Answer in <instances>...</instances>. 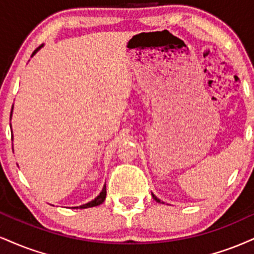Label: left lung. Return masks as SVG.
<instances>
[{"instance_id":"1","label":"left lung","mask_w":254,"mask_h":254,"mask_svg":"<svg viewBox=\"0 0 254 254\" xmlns=\"http://www.w3.org/2000/svg\"><path fill=\"white\" fill-rule=\"evenodd\" d=\"M151 195H152V197H154V200H155V201H157V202H161V200H160V198H157L156 196H155L154 194H151Z\"/></svg>"}]
</instances>
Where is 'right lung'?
<instances>
[{
    "label": "right lung",
    "mask_w": 254,
    "mask_h": 254,
    "mask_svg": "<svg viewBox=\"0 0 254 254\" xmlns=\"http://www.w3.org/2000/svg\"><path fill=\"white\" fill-rule=\"evenodd\" d=\"M42 47V45L41 46H39L38 48H36V50L33 52V54H32V57L34 56V54L36 53V52H38L40 48ZM105 197H106V185L104 186L103 187V190L100 191V194L98 195V196L94 198V200H92L91 201V202H88V203H86V204H82V206H80V207H74V208H90V207H94V206H99L100 203H103L104 202V200H105Z\"/></svg>",
    "instance_id": "add662e5"
}]
</instances>
